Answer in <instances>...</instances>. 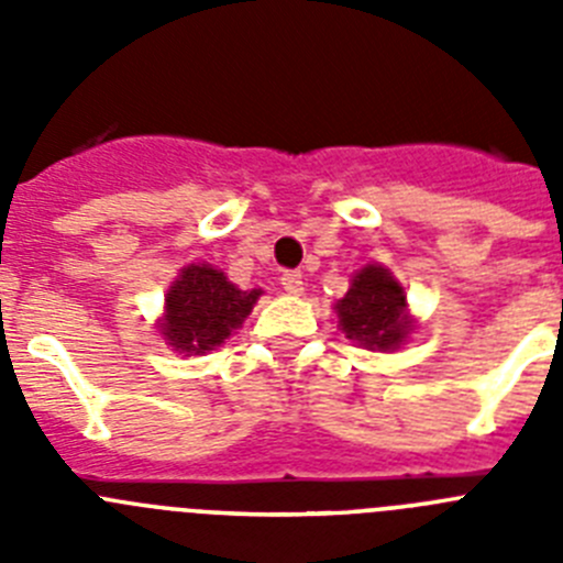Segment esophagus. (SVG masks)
<instances>
[{
    "label": "esophagus",
    "mask_w": 563,
    "mask_h": 563,
    "mask_svg": "<svg viewBox=\"0 0 563 563\" xmlns=\"http://www.w3.org/2000/svg\"><path fill=\"white\" fill-rule=\"evenodd\" d=\"M282 287H285V292H290V296H301V292H305V276L298 271H285L282 273Z\"/></svg>",
    "instance_id": "1"
}]
</instances>
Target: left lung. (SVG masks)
Here are the masks:
<instances>
[{
  "instance_id": "obj_1",
  "label": "left lung",
  "mask_w": 563,
  "mask_h": 563,
  "mask_svg": "<svg viewBox=\"0 0 563 563\" xmlns=\"http://www.w3.org/2000/svg\"><path fill=\"white\" fill-rule=\"evenodd\" d=\"M335 310L338 324L346 338L363 343L366 350H397L402 338L411 332V321L406 316V292L389 271L377 265L363 267L352 278V287L338 301Z\"/></svg>"
}]
</instances>
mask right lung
Returning <instances> with one entry per match:
<instances>
[{
	"instance_id": "obj_1",
	"label": "right lung",
	"mask_w": 563,
	"mask_h": 563,
	"mask_svg": "<svg viewBox=\"0 0 563 563\" xmlns=\"http://www.w3.org/2000/svg\"><path fill=\"white\" fill-rule=\"evenodd\" d=\"M258 296L262 290H239L213 267L188 265L168 290L161 332L174 350L200 355L242 327Z\"/></svg>"
}]
</instances>
